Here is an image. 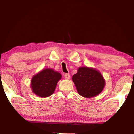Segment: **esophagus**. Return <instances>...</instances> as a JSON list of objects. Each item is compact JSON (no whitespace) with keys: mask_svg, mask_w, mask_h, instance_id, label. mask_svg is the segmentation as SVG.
I'll return each instance as SVG.
<instances>
[{"mask_svg":"<svg viewBox=\"0 0 134 134\" xmlns=\"http://www.w3.org/2000/svg\"><path fill=\"white\" fill-rule=\"evenodd\" d=\"M64 77H65V78L66 79H69L70 78V75L69 74H65L64 75Z\"/></svg>","mask_w":134,"mask_h":134,"instance_id":"1","label":"esophagus"}]
</instances>
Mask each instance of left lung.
Here are the masks:
<instances>
[{
  "label": "left lung",
  "instance_id": "obj_1",
  "mask_svg": "<svg viewBox=\"0 0 134 134\" xmlns=\"http://www.w3.org/2000/svg\"><path fill=\"white\" fill-rule=\"evenodd\" d=\"M72 81L80 96L90 98L102 92L105 86V80L99 71L88 67H80L77 72L73 75Z\"/></svg>",
  "mask_w": 134,
  "mask_h": 134
}]
</instances>
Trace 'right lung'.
I'll use <instances>...</instances> for the list:
<instances>
[{
  "mask_svg": "<svg viewBox=\"0 0 134 134\" xmlns=\"http://www.w3.org/2000/svg\"><path fill=\"white\" fill-rule=\"evenodd\" d=\"M62 75L54 69H43L33 77L31 80V88L34 93L41 98H46L54 93L58 80Z\"/></svg>",
  "mask_w": 134,
  "mask_h": 134,
  "instance_id": "right-lung-1",
  "label": "right lung"
}]
</instances>
